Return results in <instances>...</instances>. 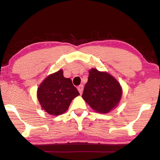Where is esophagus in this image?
<instances>
[{"label":"esophagus","instance_id":"esophagus-1","mask_svg":"<svg viewBox=\"0 0 160 160\" xmlns=\"http://www.w3.org/2000/svg\"><path fill=\"white\" fill-rule=\"evenodd\" d=\"M78 90L80 94H82V91H83V85H80L78 87Z\"/></svg>","mask_w":160,"mask_h":160}]
</instances>
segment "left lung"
<instances>
[{"instance_id":"8db88e82","label":"left lung","mask_w":160,"mask_h":160,"mask_svg":"<svg viewBox=\"0 0 160 160\" xmlns=\"http://www.w3.org/2000/svg\"><path fill=\"white\" fill-rule=\"evenodd\" d=\"M122 92L120 83L112 75L92 68L82 97L95 112L107 113L118 106Z\"/></svg>"}]
</instances>
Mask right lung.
<instances>
[{
  "mask_svg": "<svg viewBox=\"0 0 160 160\" xmlns=\"http://www.w3.org/2000/svg\"><path fill=\"white\" fill-rule=\"evenodd\" d=\"M37 94L42 109L53 116L66 112L72 100L80 95L72 80L64 78L62 69L48 75L39 85Z\"/></svg>",
  "mask_w": 160,
  "mask_h": 160,
  "instance_id": "1",
  "label": "right lung"
}]
</instances>
